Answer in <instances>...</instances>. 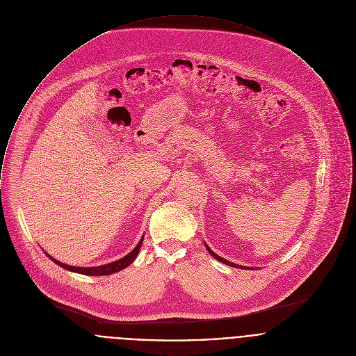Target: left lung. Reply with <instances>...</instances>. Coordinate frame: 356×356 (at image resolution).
Here are the masks:
<instances>
[{
  "instance_id": "8db88e82",
  "label": "left lung",
  "mask_w": 356,
  "mask_h": 356,
  "mask_svg": "<svg viewBox=\"0 0 356 356\" xmlns=\"http://www.w3.org/2000/svg\"><path fill=\"white\" fill-rule=\"evenodd\" d=\"M206 247H207V250H209V252L216 258V259H218L220 262H222V264H227V265H229V266H234V268H240V269H252V268H248V266H241V265H237V264H234V262H231V261H227L225 258H222V257H220V255H217L207 244H206Z\"/></svg>"
}]
</instances>
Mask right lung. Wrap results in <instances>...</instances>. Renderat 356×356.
<instances>
[{
	"label": "right lung",
	"mask_w": 356,
	"mask_h": 356,
	"mask_svg": "<svg viewBox=\"0 0 356 356\" xmlns=\"http://www.w3.org/2000/svg\"><path fill=\"white\" fill-rule=\"evenodd\" d=\"M142 241H143V236L139 240V243L136 244V247L128 252L125 257L120 258L115 262H111V264H106V265H99V266H90V268H83V266H72V265H66L55 258H52L49 254H47V257H49V259H52L55 264H58L59 266L70 270V272H76V273H81V275H88V276H106V275H111V273H116L119 270H122L124 268H127L129 264L134 262V259L136 258L139 250H140V245H142Z\"/></svg>",
	"instance_id": "obj_1"
}]
</instances>
